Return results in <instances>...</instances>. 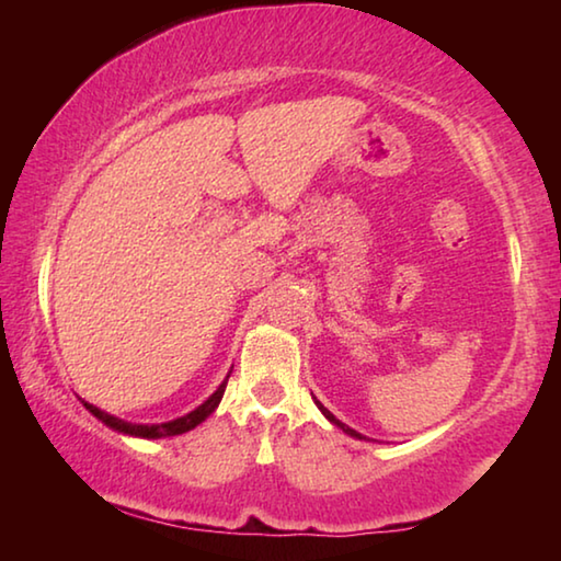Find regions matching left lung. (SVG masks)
Wrapping results in <instances>:
<instances>
[{
    "label": "left lung",
    "mask_w": 561,
    "mask_h": 561,
    "mask_svg": "<svg viewBox=\"0 0 561 561\" xmlns=\"http://www.w3.org/2000/svg\"><path fill=\"white\" fill-rule=\"evenodd\" d=\"M314 403L319 405V411H321V413H324V417H327V421H329V423H334V425H336V428H341V431H344L346 435H351V438H356V440H368V438H366V435H360L358 431H354V428H348V425H346V423H341V421H339V417H336L334 413H331V411H329V408H324V405H321V401H317V398H314Z\"/></svg>",
    "instance_id": "left-lung-1"
}]
</instances>
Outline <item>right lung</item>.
Here are the masks:
<instances>
[{
  "label": "right lung",
  "mask_w": 561,
  "mask_h": 561,
  "mask_svg": "<svg viewBox=\"0 0 561 561\" xmlns=\"http://www.w3.org/2000/svg\"><path fill=\"white\" fill-rule=\"evenodd\" d=\"M227 378H230V376H227ZM227 378L220 386H217V391L210 398H207V401H203L201 405L195 408V411H190L185 415L175 417V421H165V423H128V421H123V417H116V415H111L106 411H101V408H96L89 401H81V403L87 405V411L91 415H96L103 425H108L111 431H116L121 435H133V438L158 440V438H170V435H183L187 431H193L195 425H201L205 417L210 415L217 405H220L225 386H227Z\"/></svg>",
  "instance_id": "obj_1"
}]
</instances>
